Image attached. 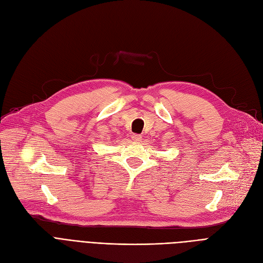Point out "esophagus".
Returning a JSON list of instances; mask_svg holds the SVG:
<instances>
[{
  "mask_svg": "<svg viewBox=\"0 0 263 263\" xmlns=\"http://www.w3.org/2000/svg\"><path fill=\"white\" fill-rule=\"evenodd\" d=\"M132 138H133V140H135V141H140V140H141V136H140V135H137V134H135V135L132 136Z\"/></svg>",
  "mask_w": 263,
  "mask_h": 263,
  "instance_id": "1",
  "label": "esophagus"
}]
</instances>
